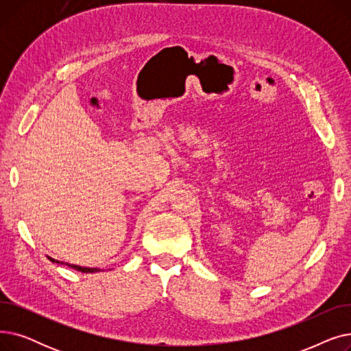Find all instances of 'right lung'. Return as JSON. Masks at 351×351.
Masks as SVG:
<instances>
[{"mask_svg": "<svg viewBox=\"0 0 351 351\" xmlns=\"http://www.w3.org/2000/svg\"><path fill=\"white\" fill-rule=\"evenodd\" d=\"M48 259L52 262V263H60V265H66L68 267H71V269H75V270H78V271H82V273H97V271H101V269H98V267H82V266H77V265H69V263H62V262H58V261H55V259H52V257H49L48 256Z\"/></svg>", "mask_w": 351, "mask_h": 351, "instance_id": "1", "label": "right lung"}]
</instances>
